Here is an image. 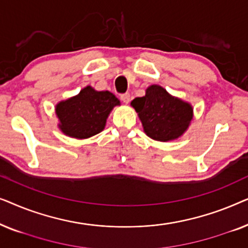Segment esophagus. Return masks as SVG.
Instances as JSON below:
<instances>
[{"label": "esophagus", "instance_id": "obj_1", "mask_svg": "<svg viewBox=\"0 0 248 248\" xmlns=\"http://www.w3.org/2000/svg\"><path fill=\"white\" fill-rule=\"evenodd\" d=\"M121 99L123 101L124 104H128V101H130V93H123L121 96Z\"/></svg>", "mask_w": 248, "mask_h": 248}]
</instances>
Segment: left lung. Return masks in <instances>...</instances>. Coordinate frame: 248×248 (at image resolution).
<instances>
[{
	"label": "left lung",
	"mask_w": 248,
	"mask_h": 248,
	"mask_svg": "<svg viewBox=\"0 0 248 248\" xmlns=\"http://www.w3.org/2000/svg\"><path fill=\"white\" fill-rule=\"evenodd\" d=\"M131 106L137 110L145 134L161 142L182 137L193 118L191 105L157 84L148 87L145 96L135 98Z\"/></svg>",
	"instance_id": "8db88e82"
}]
</instances>
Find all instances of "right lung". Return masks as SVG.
Returning <instances> with one entry per match:
<instances>
[{
    "mask_svg": "<svg viewBox=\"0 0 248 248\" xmlns=\"http://www.w3.org/2000/svg\"><path fill=\"white\" fill-rule=\"evenodd\" d=\"M120 104L109 91H97L87 86L79 94L56 105L60 130L74 139L96 135L104 130L108 115Z\"/></svg>",
    "mask_w": 248,
    "mask_h": 248,
    "instance_id": "right-lung-1",
    "label": "right lung"
}]
</instances>
